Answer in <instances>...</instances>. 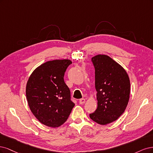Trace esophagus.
<instances>
[{
	"label": "esophagus",
	"instance_id": "1",
	"mask_svg": "<svg viewBox=\"0 0 153 153\" xmlns=\"http://www.w3.org/2000/svg\"><path fill=\"white\" fill-rule=\"evenodd\" d=\"M85 103V98H81L79 100V104H83V103Z\"/></svg>",
	"mask_w": 153,
	"mask_h": 153
}]
</instances>
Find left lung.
I'll return each mask as SVG.
<instances>
[{
	"mask_svg": "<svg viewBox=\"0 0 153 153\" xmlns=\"http://www.w3.org/2000/svg\"><path fill=\"white\" fill-rule=\"evenodd\" d=\"M91 61L95 70L98 106L90 117L105 125L117 120L125 112L130 98V79L123 67L109 56L98 55Z\"/></svg>",
	"mask_w": 153,
	"mask_h": 153,
	"instance_id": "1",
	"label": "left lung"
}]
</instances>
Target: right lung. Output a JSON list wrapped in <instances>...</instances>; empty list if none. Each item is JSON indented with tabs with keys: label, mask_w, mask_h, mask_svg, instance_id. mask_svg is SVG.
Returning <instances> with one entry per match:
<instances>
[{
	"label": "right lung",
	"mask_w": 153,
	"mask_h": 153,
	"mask_svg": "<svg viewBox=\"0 0 153 153\" xmlns=\"http://www.w3.org/2000/svg\"><path fill=\"white\" fill-rule=\"evenodd\" d=\"M72 62L55 60L44 63L29 77L26 96L29 107L42 124L56 128L65 123L75 104L64 81V74Z\"/></svg>",
	"instance_id": "obj_1"
}]
</instances>
